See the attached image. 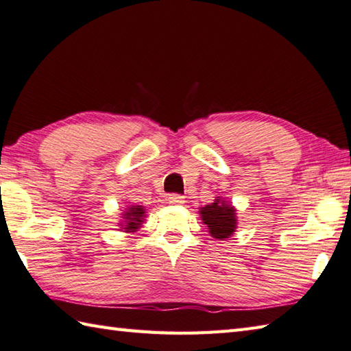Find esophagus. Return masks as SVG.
<instances>
[{
	"mask_svg": "<svg viewBox=\"0 0 351 351\" xmlns=\"http://www.w3.org/2000/svg\"><path fill=\"white\" fill-rule=\"evenodd\" d=\"M168 202H169L171 204H174V206H182V204L186 203V199H184V197L180 195V194H171V195L168 197Z\"/></svg>",
	"mask_w": 351,
	"mask_h": 351,
	"instance_id": "34e87169",
	"label": "esophagus"
}]
</instances>
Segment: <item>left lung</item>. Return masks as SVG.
I'll use <instances>...</instances> for the list:
<instances>
[{"instance_id":"obj_1","label":"left lung","mask_w":351,"mask_h":351,"mask_svg":"<svg viewBox=\"0 0 351 351\" xmlns=\"http://www.w3.org/2000/svg\"><path fill=\"white\" fill-rule=\"evenodd\" d=\"M199 215L209 228L210 236L219 241H224L228 236H232L236 230V224H238L234 207L219 197H217L215 203L202 207Z\"/></svg>"}]
</instances>
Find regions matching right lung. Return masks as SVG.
<instances>
[{"mask_svg":"<svg viewBox=\"0 0 351 351\" xmlns=\"http://www.w3.org/2000/svg\"><path fill=\"white\" fill-rule=\"evenodd\" d=\"M124 221L121 223L124 232H136L144 223L145 218V209L144 206H128V209L123 213Z\"/></svg>","mask_w":351,"mask_h":351,"instance_id":"add662e5","label":"right lung"}]
</instances>
